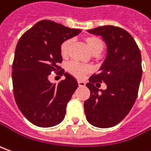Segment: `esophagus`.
Wrapping results in <instances>:
<instances>
[{
  "label": "esophagus",
  "instance_id": "esophagus-1",
  "mask_svg": "<svg viewBox=\"0 0 151 151\" xmlns=\"http://www.w3.org/2000/svg\"><path fill=\"white\" fill-rule=\"evenodd\" d=\"M78 86H79V87H84L86 83H84V82H83V81L78 80Z\"/></svg>",
  "mask_w": 151,
  "mask_h": 151
}]
</instances>
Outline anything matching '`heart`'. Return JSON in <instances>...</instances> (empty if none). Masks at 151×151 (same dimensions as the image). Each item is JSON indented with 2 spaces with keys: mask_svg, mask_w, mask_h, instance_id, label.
Listing matches in <instances>:
<instances>
[{
  "mask_svg": "<svg viewBox=\"0 0 151 151\" xmlns=\"http://www.w3.org/2000/svg\"><path fill=\"white\" fill-rule=\"evenodd\" d=\"M84 42L93 54L98 56L104 50V42L99 37L87 36L84 37ZM70 45V40H65L64 42H63V43L60 46V53L63 58H66L68 57ZM90 70H91V68L89 66L82 64V63H77V62H71L67 66V71L70 73L71 75L74 76L78 78H81L83 76L89 73Z\"/></svg>",
  "mask_w": 151,
  "mask_h": 151,
  "instance_id": "b5f03b06",
  "label": "heart"
}]
</instances>
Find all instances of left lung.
Here are the masks:
<instances>
[{
    "label": "left lung",
    "instance_id": "1",
    "mask_svg": "<svg viewBox=\"0 0 151 151\" xmlns=\"http://www.w3.org/2000/svg\"><path fill=\"white\" fill-rule=\"evenodd\" d=\"M88 32L101 36L108 53L100 72L86 84L90 96L83 104L84 113L92 125L110 128L122 121L136 100L142 76L141 54L132 36L121 27L108 25ZM99 82L106 83L105 91L99 92L95 86Z\"/></svg>",
    "mask_w": 151,
    "mask_h": 151
}]
</instances>
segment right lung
Listing matches in <instances>:
<instances>
[{"label": "right lung", "mask_w": 151, "mask_h": 151, "mask_svg": "<svg viewBox=\"0 0 151 151\" xmlns=\"http://www.w3.org/2000/svg\"><path fill=\"white\" fill-rule=\"evenodd\" d=\"M81 30L42 20L19 39L12 63V85L19 109L32 124L52 127L63 120L67 104L78 88L76 79L64 73L60 46L79 34ZM64 74L58 85L48 80L50 74Z\"/></svg>", "instance_id": "1"}]
</instances>
